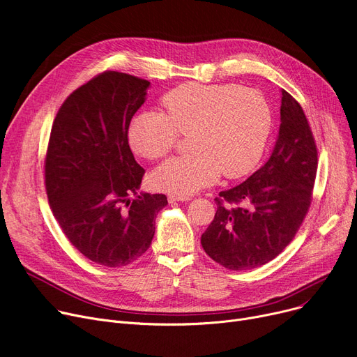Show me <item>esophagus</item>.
Listing matches in <instances>:
<instances>
[{"label": "esophagus", "instance_id": "1", "mask_svg": "<svg viewBox=\"0 0 357 357\" xmlns=\"http://www.w3.org/2000/svg\"><path fill=\"white\" fill-rule=\"evenodd\" d=\"M169 202H189L192 200L190 196H178V195H168Z\"/></svg>", "mask_w": 357, "mask_h": 357}]
</instances>
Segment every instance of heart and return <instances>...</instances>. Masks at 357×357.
<instances>
[{
	"mask_svg": "<svg viewBox=\"0 0 357 357\" xmlns=\"http://www.w3.org/2000/svg\"><path fill=\"white\" fill-rule=\"evenodd\" d=\"M164 113L142 110L128 126L135 154L158 160L173 149L178 133H190L193 154L174 157L151 176L155 189L190 196L212 185L220 174L236 178L260 161L271 130V109L264 96L236 86L183 84L162 96Z\"/></svg>",
	"mask_w": 357,
	"mask_h": 357,
	"instance_id": "obj_1",
	"label": "heart"
}]
</instances>
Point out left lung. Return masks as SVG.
Segmentation results:
<instances>
[{"instance_id":"left-lung-1","label":"left lung","mask_w":357,"mask_h":357,"mask_svg":"<svg viewBox=\"0 0 357 357\" xmlns=\"http://www.w3.org/2000/svg\"><path fill=\"white\" fill-rule=\"evenodd\" d=\"M273 151L244 183L219 193L215 218L202 234L208 256L229 270L278 257L307 215L317 174V146L298 101L284 90Z\"/></svg>"}]
</instances>
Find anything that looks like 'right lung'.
I'll return each mask as SVG.
<instances>
[{
    "instance_id": "1",
    "label": "right lung",
    "mask_w": 357,
    "mask_h": 357,
    "mask_svg": "<svg viewBox=\"0 0 357 357\" xmlns=\"http://www.w3.org/2000/svg\"><path fill=\"white\" fill-rule=\"evenodd\" d=\"M149 86L129 74H100L63 101L50 130L45 161L50 209L82 256L106 267L139 259L168 205L165 195L139 193L145 172L128 142L129 122Z\"/></svg>"
}]
</instances>
